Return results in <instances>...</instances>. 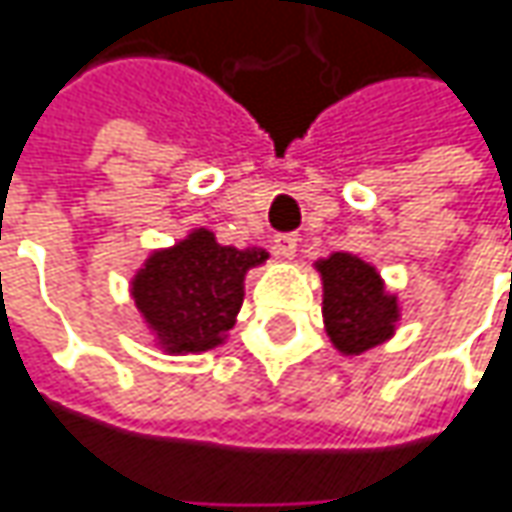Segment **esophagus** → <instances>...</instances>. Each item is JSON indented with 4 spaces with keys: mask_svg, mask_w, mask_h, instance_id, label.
<instances>
[{
    "mask_svg": "<svg viewBox=\"0 0 512 512\" xmlns=\"http://www.w3.org/2000/svg\"><path fill=\"white\" fill-rule=\"evenodd\" d=\"M276 250L282 253V256H288V259H294L296 256V247H299V239H296L294 233H279L276 239Z\"/></svg>",
    "mask_w": 512,
    "mask_h": 512,
    "instance_id": "34e87169",
    "label": "esophagus"
}]
</instances>
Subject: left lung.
I'll return each mask as SVG.
<instances>
[{"label": "left lung", "mask_w": 512, "mask_h": 512, "mask_svg": "<svg viewBox=\"0 0 512 512\" xmlns=\"http://www.w3.org/2000/svg\"><path fill=\"white\" fill-rule=\"evenodd\" d=\"M317 270L325 331L343 354H363L395 334L397 296L386 294L380 273L369 262L351 253H331L317 262Z\"/></svg>", "instance_id": "1"}]
</instances>
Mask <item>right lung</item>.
Returning <instances> with one entry per match:
<instances>
[{
    "instance_id": "1",
    "label": "right lung",
    "mask_w": 512,
    "mask_h": 512,
    "mask_svg": "<svg viewBox=\"0 0 512 512\" xmlns=\"http://www.w3.org/2000/svg\"><path fill=\"white\" fill-rule=\"evenodd\" d=\"M265 259L262 247H227L201 227L146 259L132 279V299L169 354L210 351L236 325L244 273Z\"/></svg>"
}]
</instances>
